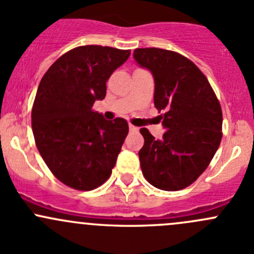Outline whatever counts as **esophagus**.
Returning a JSON list of instances; mask_svg holds the SVG:
<instances>
[{
    "label": "esophagus",
    "mask_w": 254,
    "mask_h": 254,
    "mask_svg": "<svg viewBox=\"0 0 254 254\" xmlns=\"http://www.w3.org/2000/svg\"><path fill=\"white\" fill-rule=\"evenodd\" d=\"M129 129H130V131H137V130H139L136 127H134V125H131V124L129 125Z\"/></svg>",
    "instance_id": "obj_1"
}]
</instances>
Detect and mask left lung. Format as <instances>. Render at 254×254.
<instances>
[{
  "label": "left lung",
  "mask_w": 254,
  "mask_h": 254,
  "mask_svg": "<svg viewBox=\"0 0 254 254\" xmlns=\"http://www.w3.org/2000/svg\"><path fill=\"white\" fill-rule=\"evenodd\" d=\"M134 59L155 79L153 102L166 129L156 140L142 127L139 151L146 181L162 190H181L206 170L222 137V112L204 73L175 51L135 49Z\"/></svg>",
  "instance_id": "1"
}]
</instances>
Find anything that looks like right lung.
<instances>
[{"mask_svg":"<svg viewBox=\"0 0 254 254\" xmlns=\"http://www.w3.org/2000/svg\"><path fill=\"white\" fill-rule=\"evenodd\" d=\"M130 50L101 45L72 49L43 76L32 109L35 143L49 170L77 190H92L112 175L127 122L106 120L92 109L106 97L107 81Z\"/></svg>","mask_w":254,"mask_h":254,"instance_id":"right-lung-1","label":"right lung"}]
</instances>
